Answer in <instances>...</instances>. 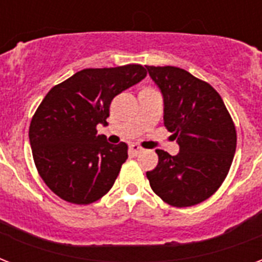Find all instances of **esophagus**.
Segmentation results:
<instances>
[{"mask_svg":"<svg viewBox=\"0 0 262 262\" xmlns=\"http://www.w3.org/2000/svg\"><path fill=\"white\" fill-rule=\"evenodd\" d=\"M130 151H132V154H133V155H139L140 152L143 151V148L140 147V145H137V144H132Z\"/></svg>","mask_w":262,"mask_h":262,"instance_id":"obj_1","label":"esophagus"}]
</instances>
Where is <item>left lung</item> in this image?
Segmentation results:
<instances>
[{
    "label": "left lung",
    "mask_w": 262,
    "mask_h": 262,
    "mask_svg": "<svg viewBox=\"0 0 262 262\" xmlns=\"http://www.w3.org/2000/svg\"><path fill=\"white\" fill-rule=\"evenodd\" d=\"M163 96V119L179 152L156 149L159 163L147 171L152 190L172 207L211 197L234 159L236 132L223 99L205 81L175 67H145Z\"/></svg>",
    "instance_id": "8db88e82"
}]
</instances>
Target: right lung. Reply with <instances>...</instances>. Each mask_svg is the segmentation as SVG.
<instances>
[{"label":"right lung","instance_id":"add662e5","mask_svg":"<svg viewBox=\"0 0 262 262\" xmlns=\"http://www.w3.org/2000/svg\"><path fill=\"white\" fill-rule=\"evenodd\" d=\"M147 76L141 65L84 69L51 88L30 125L35 166L62 200L85 205L110 190L127 159V145L107 143L111 100Z\"/></svg>","mask_w":262,"mask_h":262}]
</instances>
